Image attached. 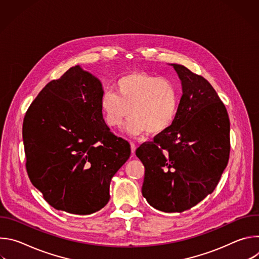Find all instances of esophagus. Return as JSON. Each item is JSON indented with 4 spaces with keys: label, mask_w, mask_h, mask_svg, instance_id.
I'll return each instance as SVG.
<instances>
[{
    "label": "esophagus",
    "mask_w": 259,
    "mask_h": 259,
    "mask_svg": "<svg viewBox=\"0 0 259 259\" xmlns=\"http://www.w3.org/2000/svg\"><path fill=\"white\" fill-rule=\"evenodd\" d=\"M130 145H131V154H132V156H134L135 151H136V145L134 142H130Z\"/></svg>",
    "instance_id": "1"
}]
</instances>
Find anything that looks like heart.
Masks as SVG:
<instances>
[{
	"label": "heart",
	"instance_id": "1",
	"mask_svg": "<svg viewBox=\"0 0 259 259\" xmlns=\"http://www.w3.org/2000/svg\"><path fill=\"white\" fill-rule=\"evenodd\" d=\"M115 90L104 93L100 100L107 126L121 127L129 115L126 128L132 135L144 131L161 134L172 125L179 100L176 86L169 79L134 71L121 77Z\"/></svg>",
	"mask_w": 259,
	"mask_h": 259
}]
</instances>
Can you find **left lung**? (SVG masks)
I'll return each instance as SVG.
<instances>
[{"mask_svg":"<svg viewBox=\"0 0 259 259\" xmlns=\"http://www.w3.org/2000/svg\"><path fill=\"white\" fill-rule=\"evenodd\" d=\"M172 65L182 84L176 116L136 156L145 169L142 196L160 211L180 213L217 187L230 159L231 129L228 110L211 84L186 66Z\"/></svg>","mask_w":259,"mask_h":259,"instance_id":"obj_1","label":"left lung"}]
</instances>
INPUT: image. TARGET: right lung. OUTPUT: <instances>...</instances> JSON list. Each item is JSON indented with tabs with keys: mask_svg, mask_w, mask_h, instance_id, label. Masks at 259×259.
I'll list each match as a JSON object with an SVG mask.
<instances>
[{
	"mask_svg": "<svg viewBox=\"0 0 259 259\" xmlns=\"http://www.w3.org/2000/svg\"><path fill=\"white\" fill-rule=\"evenodd\" d=\"M100 82L79 65L49 82L27 108L22 137L27 175L56 210L87 215L109 200L112 177L131 154L106 126Z\"/></svg>",
	"mask_w": 259,
	"mask_h": 259,
	"instance_id": "obj_1",
	"label": "right lung"
}]
</instances>
